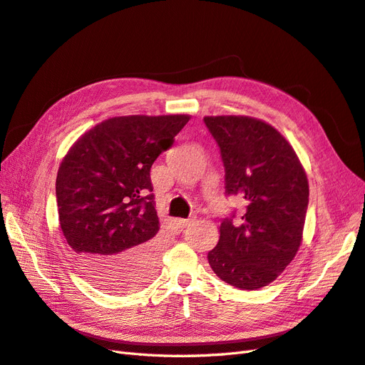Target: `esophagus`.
I'll return each mask as SVG.
<instances>
[{"instance_id": "esophagus-1", "label": "esophagus", "mask_w": 365, "mask_h": 365, "mask_svg": "<svg viewBox=\"0 0 365 365\" xmlns=\"http://www.w3.org/2000/svg\"><path fill=\"white\" fill-rule=\"evenodd\" d=\"M175 222H177V225H179L180 228H185V227H188L192 220L191 219H177Z\"/></svg>"}]
</instances>
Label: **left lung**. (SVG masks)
Here are the masks:
<instances>
[{"mask_svg":"<svg viewBox=\"0 0 365 365\" xmlns=\"http://www.w3.org/2000/svg\"><path fill=\"white\" fill-rule=\"evenodd\" d=\"M220 148L225 192L240 195L239 223L223 219L208 262L223 282L240 289L272 284L302 244L308 179L288 140L267 121L247 115L205 117Z\"/></svg>","mask_w":365,"mask_h":365,"instance_id":"left-lung-1","label":"left lung"}]
</instances>
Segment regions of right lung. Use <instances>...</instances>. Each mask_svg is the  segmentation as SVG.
Wrapping results in <instances>:
<instances>
[{"mask_svg": "<svg viewBox=\"0 0 365 365\" xmlns=\"http://www.w3.org/2000/svg\"><path fill=\"white\" fill-rule=\"evenodd\" d=\"M190 115H125L96 125L63 157L57 208L63 236L89 282L110 293L143 285L158 264L151 166Z\"/></svg>", "mask_w": 365, "mask_h": 365, "instance_id": "right-lung-1", "label": "right lung"}]
</instances>
